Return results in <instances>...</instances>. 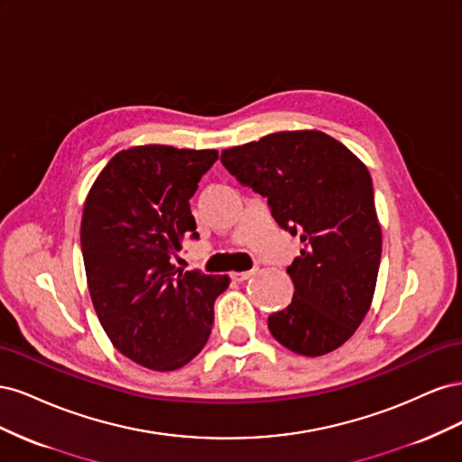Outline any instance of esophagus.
<instances>
[{"mask_svg":"<svg viewBox=\"0 0 462 462\" xmlns=\"http://www.w3.org/2000/svg\"><path fill=\"white\" fill-rule=\"evenodd\" d=\"M256 273V270H248V272H233L231 273V279H233V282H246V279H250V277H253Z\"/></svg>","mask_w":462,"mask_h":462,"instance_id":"esophagus-1","label":"esophagus"}]
</instances>
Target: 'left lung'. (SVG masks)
<instances>
[{"label":"left lung","instance_id":"8db88e82","mask_svg":"<svg viewBox=\"0 0 462 462\" xmlns=\"http://www.w3.org/2000/svg\"><path fill=\"white\" fill-rule=\"evenodd\" d=\"M221 162L268 197L273 219L304 243L287 268L295 295L268 318L272 335L302 356L339 348L368 314L380 270L382 226L368 167L314 129L226 148Z\"/></svg>","mask_w":462,"mask_h":462}]
</instances>
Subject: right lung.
<instances>
[{"label": "right lung", "instance_id": "right-lung-1", "mask_svg": "<svg viewBox=\"0 0 462 462\" xmlns=\"http://www.w3.org/2000/svg\"><path fill=\"white\" fill-rule=\"evenodd\" d=\"M217 158V150L131 146L88 190L80 246L94 310L117 351L144 368L189 365L229 287V275L183 272L171 262L187 236H199L189 200Z\"/></svg>", "mask_w": 462, "mask_h": 462}]
</instances>
